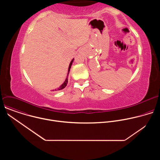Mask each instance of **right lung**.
I'll return each instance as SVG.
<instances>
[{"instance_id":"obj_1","label":"right lung","mask_w":160,"mask_h":160,"mask_svg":"<svg viewBox=\"0 0 160 160\" xmlns=\"http://www.w3.org/2000/svg\"><path fill=\"white\" fill-rule=\"evenodd\" d=\"M73 60L74 59H72V61H71V62H70V66H69V68H68V73H69V72H70V68H71V66H72V63H73ZM68 78H66V80L64 81V82L58 88V90H62V89H63L64 88H65L66 87V86L67 85V84H68Z\"/></svg>"}]
</instances>
